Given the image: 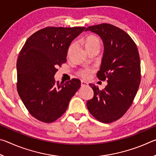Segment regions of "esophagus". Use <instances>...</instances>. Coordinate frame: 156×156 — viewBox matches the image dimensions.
<instances>
[{
    "label": "esophagus",
    "mask_w": 156,
    "mask_h": 156,
    "mask_svg": "<svg viewBox=\"0 0 156 156\" xmlns=\"http://www.w3.org/2000/svg\"><path fill=\"white\" fill-rule=\"evenodd\" d=\"M87 85H88V83H87L86 81H84V80L81 81V86L82 87H85Z\"/></svg>",
    "instance_id": "34e87169"
}]
</instances>
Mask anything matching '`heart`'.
Wrapping results in <instances>:
<instances>
[{
	"instance_id": "heart-1",
	"label": "heart",
	"mask_w": 156,
	"mask_h": 156,
	"mask_svg": "<svg viewBox=\"0 0 156 156\" xmlns=\"http://www.w3.org/2000/svg\"><path fill=\"white\" fill-rule=\"evenodd\" d=\"M84 45L86 49H89L94 46H100V41L97 37L94 36H89L84 39ZM94 72V70L91 68H84L79 71V76L84 79H89L91 78L92 73Z\"/></svg>"
}]
</instances>
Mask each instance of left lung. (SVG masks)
I'll return each instance as SVG.
<instances>
[{"instance_id":"8db88e82","label":"left lung","mask_w":156,"mask_h":156,"mask_svg":"<svg viewBox=\"0 0 156 156\" xmlns=\"http://www.w3.org/2000/svg\"><path fill=\"white\" fill-rule=\"evenodd\" d=\"M85 31L98 34L103 42L104 54L97 77L107 81L102 90L89 84L94 95L87 106L100 122H114L129 109L138 90L141 80L138 50L129 34L114 25L102 23Z\"/></svg>"}]
</instances>
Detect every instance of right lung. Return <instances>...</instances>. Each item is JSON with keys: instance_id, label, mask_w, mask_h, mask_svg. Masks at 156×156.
Returning <instances> with one entry per match:
<instances>
[{"instance_id": "obj_1", "label": "right lung", "mask_w": 156, "mask_h": 156, "mask_svg": "<svg viewBox=\"0 0 156 156\" xmlns=\"http://www.w3.org/2000/svg\"><path fill=\"white\" fill-rule=\"evenodd\" d=\"M84 27H47L33 34L18 58L17 90L30 114L41 122H54L67 109L80 87L73 78L65 83L55 81L57 67L67 61L72 41Z\"/></svg>"}]
</instances>
